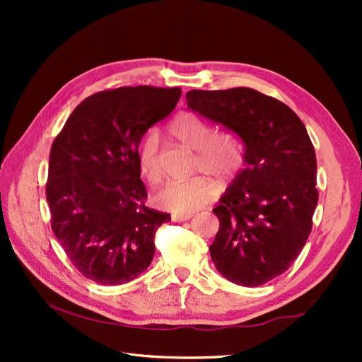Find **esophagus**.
Returning a JSON list of instances; mask_svg holds the SVG:
<instances>
[{"label":"esophagus","mask_w":362,"mask_h":362,"mask_svg":"<svg viewBox=\"0 0 362 362\" xmlns=\"http://www.w3.org/2000/svg\"><path fill=\"white\" fill-rule=\"evenodd\" d=\"M193 217V214H172V221L173 222H185V221H190Z\"/></svg>","instance_id":"1"}]
</instances>
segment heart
I'll return each mask as SVG.
<instances>
[{"mask_svg": "<svg viewBox=\"0 0 362 362\" xmlns=\"http://www.w3.org/2000/svg\"><path fill=\"white\" fill-rule=\"evenodd\" d=\"M170 134L196 152L193 172H206L217 178H231L243 164V151L238 140L226 133L214 134V128L202 117L193 113H181L169 125ZM139 169L151 185H158L164 177L160 157L158 136L154 129L148 131L140 141ZM216 196V185L204 177L187 181H172L164 185L152 199L178 214H190L210 204Z\"/></svg>", "mask_w": 362, "mask_h": 362, "instance_id": "1", "label": "heart"}]
</instances>
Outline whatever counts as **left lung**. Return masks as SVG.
Returning a JSON list of instances; mask_svg holds the SVG:
<instances>
[{
	"instance_id": "8db88e82",
	"label": "left lung",
	"mask_w": 362,
	"mask_h": 362,
	"mask_svg": "<svg viewBox=\"0 0 362 362\" xmlns=\"http://www.w3.org/2000/svg\"><path fill=\"white\" fill-rule=\"evenodd\" d=\"M185 101L245 145L246 166L213 210L221 226L210 254L228 281L259 287L288 270L311 233L319 201L314 146L288 105L249 87L190 90Z\"/></svg>"
}]
</instances>
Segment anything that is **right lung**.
I'll list each match as a JSON object with an SVG mask.
<instances>
[{"label": "right lung", "mask_w": 362, "mask_h": 362, "mask_svg": "<svg viewBox=\"0 0 362 362\" xmlns=\"http://www.w3.org/2000/svg\"><path fill=\"white\" fill-rule=\"evenodd\" d=\"M180 87H119L76 105L49 152L51 226L83 276L103 286L136 279L154 258L170 214L151 210L137 152L146 131L172 113Z\"/></svg>", "instance_id": "obj_1"}]
</instances>
